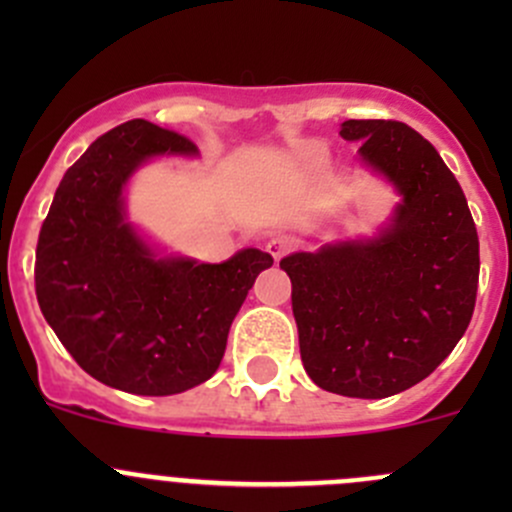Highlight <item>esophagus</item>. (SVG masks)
Segmentation results:
<instances>
[{"label": "esophagus", "mask_w": 512, "mask_h": 512, "mask_svg": "<svg viewBox=\"0 0 512 512\" xmlns=\"http://www.w3.org/2000/svg\"><path fill=\"white\" fill-rule=\"evenodd\" d=\"M292 247H294V240H289V237H285V235H275V237H270V240H267L265 250L270 252L272 260L277 262L280 257H285L287 252H292Z\"/></svg>", "instance_id": "esophagus-1"}]
</instances>
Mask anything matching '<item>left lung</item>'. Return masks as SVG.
I'll list each match as a JSON object with an SVG mask.
<instances>
[{
  "label": "left lung",
  "mask_w": 512,
  "mask_h": 512,
  "mask_svg": "<svg viewBox=\"0 0 512 512\" xmlns=\"http://www.w3.org/2000/svg\"><path fill=\"white\" fill-rule=\"evenodd\" d=\"M344 141L401 203L364 240L292 252L299 354L309 379L352 399H386L426 379L466 334L478 292V232L436 148L399 121H344Z\"/></svg>",
  "instance_id": "1"
}]
</instances>
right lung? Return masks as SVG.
I'll return each mask as SVG.
<instances>
[{
    "mask_svg": "<svg viewBox=\"0 0 512 512\" xmlns=\"http://www.w3.org/2000/svg\"><path fill=\"white\" fill-rule=\"evenodd\" d=\"M195 158L188 138L136 118L103 133L61 178L36 245V299L76 364L111 389L170 396L203 384L272 257L245 247L220 265L163 255L128 220L133 173Z\"/></svg>",
    "mask_w": 512,
    "mask_h": 512,
    "instance_id": "add662e5",
    "label": "right lung"
}]
</instances>
